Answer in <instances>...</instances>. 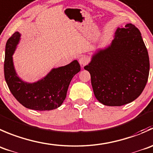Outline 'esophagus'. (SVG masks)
<instances>
[{"mask_svg": "<svg viewBox=\"0 0 153 153\" xmlns=\"http://www.w3.org/2000/svg\"><path fill=\"white\" fill-rule=\"evenodd\" d=\"M79 64L81 65L82 66L85 65H87L88 63L89 62L88 57H87L86 56H82L80 57L79 59Z\"/></svg>", "mask_w": 153, "mask_h": 153, "instance_id": "esophagus-1", "label": "esophagus"}]
</instances>
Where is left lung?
Returning <instances> with one entry per match:
<instances>
[{
	"label": "left lung",
	"mask_w": 153,
	"mask_h": 153,
	"mask_svg": "<svg viewBox=\"0 0 153 153\" xmlns=\"http://www.w3.org/2000/svg\"><path fill=\"white\" fill-rule=\"evenodd\" d=\"M89 71L99 102L120 106L137 99L144 89L149 59L138 29L131 24L118 28L111 45L100 51L84 68Z\"/></svg>",
	"instance_id": "left-lung-1"
}]
</instances>
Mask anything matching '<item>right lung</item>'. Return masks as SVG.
<instances>
[{
  "mask_svg": "<svg viewBox=\"0 0 153 153\" xmlns=\"http://www.w3.org/2000/svg\"><path fill=\"white\" fill-rule=\"evenodd\" d=\"M20 34L12 35L6 45L4 77L14 97L27 108L49 111L62 105L72 78L80 71L76 60L59 68H54L42 79L27 83L18 77L13 62V54L19 43Z\"/></svg>",
  "mask_w": 153,
  "mask_h": 153,
  "instance_id": "1",
  "label": "right lung"
}]
</instances>
